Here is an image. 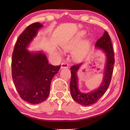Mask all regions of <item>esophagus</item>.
Wrapping results in <instances>:
<instances>
[{"instance_id": "1", "label": "esophagus", "mask_w": 130, "mask_h": 130, "mask_svg": "<svg viewBox=\"0 0 130 130\" xmlns=\"http://www.w3.org/2000/svg\"><path fill=\"white\" fill-rule=\"evenodd\" d=\"M68 68V63L66 62H62L61 65V68Z\"/></svg>"}]
</instances>
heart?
<instances>
[{
  "label": "heart",
  "instance_id": "obj_1",
  "mask_svg": "<svg viewBox=\"0 0 130 130\" xmlns=\"http://www.w3.org/2000/svg\"><path fill=\"white\" fill-rule=\"evenodd\" d=\"M84 32L80 33L73 40L63 45V48L65 50H70L73 49L74 47L78 45L81 37L84 35ZM85 47H86V43L83 42L79 45L76 48L74 49L71 52V56H72L73 59L76 61H80L84 56Z\"/></svg>",
  "mask_w": 130,
  "mask_h": 130
}]
</instances>
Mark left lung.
I'll return each instance as SVG.
<instances>
[{"label":"left lung","mask_w":130,"mask_h":130,"mask_svg":"<svg viewBox=\"0 0 130 130\" xmlns=\"http://www.w3.org/2000/svg\"><path fill=\"white\" fill-rule=\"evenodd\" d=\"M95 46L103 50L107 57L103 80L97 89L88 93H83L80 92L78 87V77L76 73L83 65V63L73 65L70 68L71 75L70 89L71 94L74 100L82 106H90L96 103L106 93L111 81L115 64V58L111 38L107 31H105L103 36L96 41Z\"/></svg>","instance_id":"8db88e82"}]
</instances>
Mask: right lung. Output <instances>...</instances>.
I'll return each mask as SVG.
<instances>
[{"label":"right lung","mask_w":130,"mask_h":130,"mask_svg":"<svg viewBox=\"0 0 130 130\" xmlns=\"http://www.w3.org/2000/svg\"><path fill=\"white\" fill-rule=\"evenodd\" d=\"M42 27L31 24L19 35L12 54V76L21 98L28 103L38 104L47 98L52 78L61 66L49 64L42 52H31L27 47Z\"/></svg>","instance_id":"add662e5"}]
</instances>
